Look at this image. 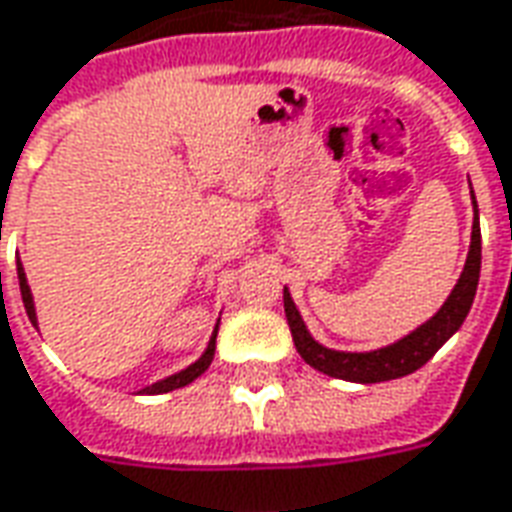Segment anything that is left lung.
<instances>
[{"instance_id": "left-lung-1", "label": "left lung", "mask_w": 512, "mask_h": 512, "mask_svg": "<svg viewBox=\"0 0 512 512\" xmlns=\"http://www.w3.org/2000/svg\"><path fill=\"white\" fill-rule=\"evenodd\" d=\"M471 205H474V224H471V246H468L466 266L460 271V280L452 288V293L446 296V302L441 310L424 321L421 327L413 332H407L405 338L388 343L382 349H371V352H341V349H330L324 343H318L307 324L299 316V310L293 305L291 291H282V305H285V318L291 327L293 343L296 352L302 355L307 366H313L327 377L349 382H388L399 380L413 374L416 368H421L430 360L443 343L449 341L460 324L466 321L474 293H477V282H480V263H482V241H480V219H477V199L471 191Z\"/></svg>"}]
</instances>
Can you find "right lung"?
<instances>
[{
  "label": "right lung",
  "mask_w": 512,
  "mask_h": 512,
  "mask_svg": "<svg viewBox=\"0 0 512 512\" xmlns=\"http://www.w3.org/2000/svg\"><path fill=\"white\" fill-rule=\"evenodd\" d=\"M19 288H21V302H24V310H27V316H30L32 327H38V316H35V302H32V291L30 285H27V274H24V268L19 266ZM216 332H219V324H216V330L210 335V341H207V349L202 352V357L191 363L188 368H182L177 374H171L166 380H157L152 385H146L141 388V393H169L177 391V388H185V385H191L196 377H202L207 371V366L213 363V355H216Z\"/></svg>",
  "instance_id": "obj_1"
}]
</instances>
